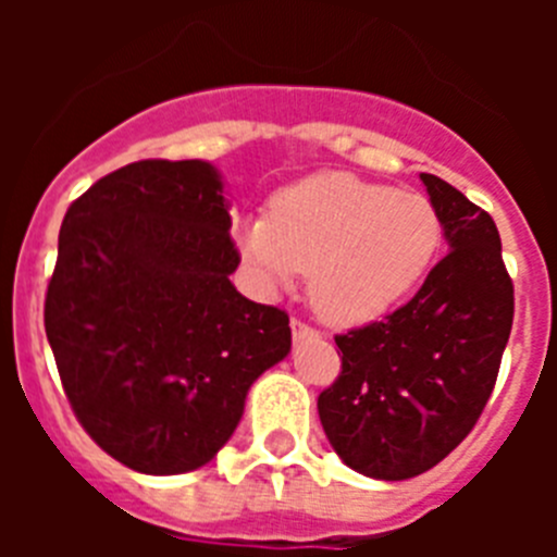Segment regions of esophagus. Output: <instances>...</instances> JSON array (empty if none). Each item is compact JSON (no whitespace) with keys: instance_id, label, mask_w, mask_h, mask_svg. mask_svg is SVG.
Listing matches in <instances>:
<instances>
[{"instance_id":"34e87169","label":"esophagus","mask_w":557,"mask_h":557,"mask_svg":"<svg viewBox=\"0 0 557 557\" xmlns=\"http://www.w3.org/2000/svg\"><path fill=\"white\" fill-rule=\"evenodd\" d=\"M289 326H293V337H295V343H301V339H314V337H321V332H318V329L309 326V323H304L301 318H293V321H289Z\"/></svg>"}]
</instances>
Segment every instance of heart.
Here are the masks:
<instances>
[{"label": "heart", "mask_w": 557, "mask_h": 557, "mask_svg": "<svg viewBox=\"0 0 557 557\" xmlns=\"http://www.w3.org/2000/svg\"><path fill=\"white\" fill-rule=\"evenodd\" d=\"M239 245L270 289L307 273L309 304L332 326L379 321L416 289L441 245V220L416 191L318 172L239 225Z\"/></svg>", "instance_id": "b5f03b06"}]
</instances>
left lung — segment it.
Segmentation results:
<instances>
[{"label":"left lung","instance_id":"left-lung-1","mask_svg":"<svg viewBox=\"0 0 557 557\" xmlns=\"http://www.w3.org/2000/svg\"><path fill=\"white\" fill-rule=\"evenodd\" d=\"M449 253L412 301L334 343L343 371L318 396L329 444L348 469L410 480L474 430L513 326V282L488 211L421 172Z\"/></svg>","mask_w":557,"mask_h":557}]
</instances>
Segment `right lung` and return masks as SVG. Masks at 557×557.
<instances>
[{
  "instance_id": "right-lung-1",
  "label": "right lung",
  "mask_w": 557,
  "mask_h": 557,
  "mask_svg": "<svg viewBox=\"0 0 557 557\" xmlns=\"http://www.w3.org/2000/svg\"><path fill=\"white\" fill-rule=\"evenodd\" d=\"M228 231L220 172L198 159L122 166L63 218L47 339L77 421L127 469L206 466L293 346L287 312L231 284Z\"/></svg>"
}]
</instances>
